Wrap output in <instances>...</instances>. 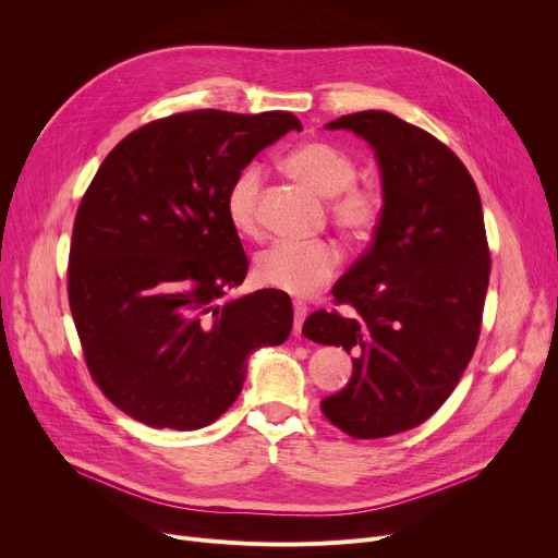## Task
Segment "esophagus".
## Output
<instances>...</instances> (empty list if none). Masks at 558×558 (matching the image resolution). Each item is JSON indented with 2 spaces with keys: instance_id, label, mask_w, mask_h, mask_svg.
I'll return each mask as SVG.
<instances>
[{
  "instance_id": "34e87169",
  "label": "esophagus",
  "mask_w": 558,
  "mask_h": 558,
  "mask_svg": "<svg viewBox=\"0 0 558 558\" xmlns=\"http://www.w3.org/2000/svg\"><path fill=\"white\" fill-rule=\"evenodd\" d=\"M305 316H307V305L301 303V301H296V303H294V332H296V335H301V330H303Z\"/></svg>"
}]
</instances>
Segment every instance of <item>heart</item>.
<instances>
[{"instance_id": "1", "label": "heart", "mask_w": 558, "mask_h": 558, "mask_svg": "<svg viewBox=\"0 0 558 558\" xmlns=\"http://www.w3.org/2000/svg\"><path fill=\"white\" fill-rule=\"evenodd\" d=\"M284 171L316 194L332 198L335 226L350 240H366L383 219V198L368 187L353 185L357 167L328 142H303L282 160ZM259 190L262 171L257 165L244 167L226 192V217L242 238L259 234ZM341 253L330 242H278L255 259L253 278L257 284L289 296H312L339 271Z\"/></svg>"}]
</instances>
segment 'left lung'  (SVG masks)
I'll use <instances>...</instances> for the list:
<instances>
[{"label":"left lung","mask_w":558,"mask_h":558,"mask_svg":"<svg viewBox=\"0 0 558 558\" xmlns=\"http://www.w3.org/2000/svg\"><path fill=\"white\" fill-rule=\"evenodd\" d=\"M326 129L373 146L385 205L373 244L332 287L353 312H312L303 335L357 353L345 389L320 400L326 418L353 438H383L425 423L475 353L490 274L482 201L444 142L391 112Z\"/></svg>","instance_id":"1"}]
</instances>
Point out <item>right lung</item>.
I'll use <instances>...</instances> for the list:
<instances>
[{
  "instance_id": "right-lung-1",
  "label": "right lung",
  "mask_w": 558,
  "mask_h": 558,
  "mask_svg": "<svg viewBox=\"0 0 558 558\" xmlns=\"http://www.w3.org/2000/svg\"><path fill=\"white\" fill-rule=\"evenodd\" d=\"M291 112L192 110L144 124L106 156L72 230L68 296L104 396L149 427L198 429L238 400L246 360L294 324L284 291L221 301L248 257L226 192Z\"/></svg>"
}]
</instances>
